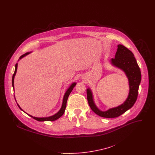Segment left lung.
I'll return each instance as SVG.
<instances>
[{
	"mask_svg": "<svg viewBox=\"0 0 155 155\" xmlns=\"http://www.w3.org/2000/svg\"><path fill=\"white\" fill-rule=\"evenodd\" d=\"M110 63L114 67L122 71L128 80L129 93L127 97L121 105L102 111L96 105L91 88L86 90L87 102L93 111L97 115L104 118H116L130 109L135 104L138 95L139 87L141 81V72L134 54L122 45H118L115 58H112Z\"/></svg>",
	"mask_w": 155,
	"mask_h": 155,
	"instance_id": "1",
	"label": "left lung"
}]
</instances>
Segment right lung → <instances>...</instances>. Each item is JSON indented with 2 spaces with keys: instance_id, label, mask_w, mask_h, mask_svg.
Instances as JSON below:
<instances>
[{
  "instance_id": "obj_1",
  "label": "right lung",
  "mask_w": 155,
  "mask_h": 155,
  "mask_svg": "<svg viewBox=\"0 0 155 155\" xmlns=\"http://www.w3.org/2000/svg\"><path fill=\"white\" fill-rule=\"evenodd\" d=\"M31 53H32V52H28V53H26L23 54L22 56H21L18 61H19L20 59H21L22 58H25V56H26L27 55H28V54H30ZM17 69H18V63H16V65H15V72H14V74H13V77H12V86H13L14 91H15V88H14V79H15V75H16V72H17ZM76 84H77V83H76V82L72 83L69 86V87L68 88L67 90L65 91V94H64V97H63L62 103L61 107V108L59 109V111H58L56 114H55L54 115H51V116H50V117H33V116H32V115H29V114L26 113V112L24 111V110L20 107V106L18 104H17V105H18V106L19 107V108L22 110V111L25 112L26 114H27L29 116L31 117L32 118H33L34 119H35V120H37V121H55V120L59 119V118L64 114V112H65V108H66V105H67V101H68L69 96L70 95L71 93L72 92V91L73 89H74V87H75V86ZM15 100H16L15 96Z\"/></svg>"
}]
</instances>
